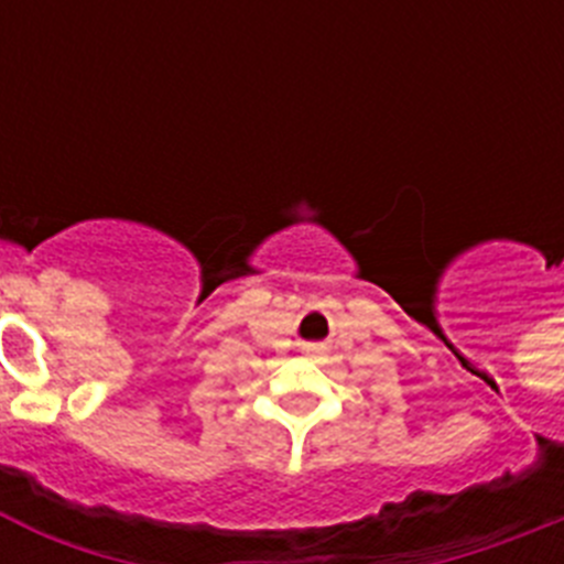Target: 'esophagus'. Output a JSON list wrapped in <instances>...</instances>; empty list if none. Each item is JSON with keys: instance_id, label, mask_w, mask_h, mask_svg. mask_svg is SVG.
Segmentation results:
<instances>
[{"instance_id": "34e87169", "label": "esophagus", "mask_w": 564, "mask_h": 564, "mask_svg": "<svg viewBox=\"0 0 564 564\" xmlns=\"http://www.w3.org/2000/svg\"><path fill=\"white\" fill-rule=\"evenodd\" d=\"M322 352H325V350H322L318 344H307V347H305V356L307 358H316V356H322Z\"/></svg>"}]
</instances>
